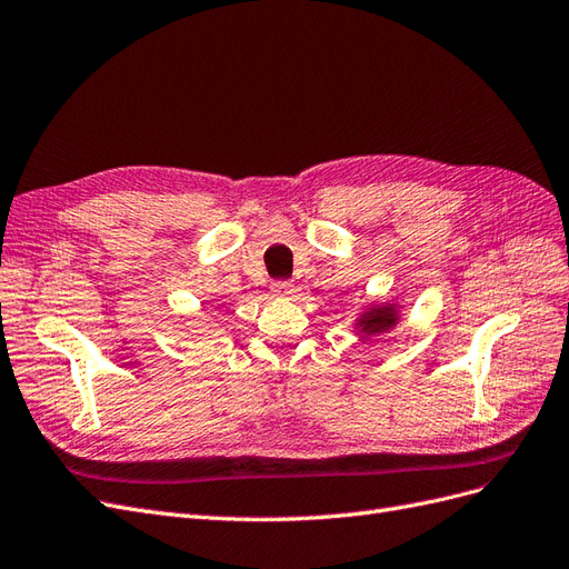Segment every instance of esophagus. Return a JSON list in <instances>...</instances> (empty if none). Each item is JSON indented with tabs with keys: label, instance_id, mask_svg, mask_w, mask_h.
<instances>
[{
	"label": "esophagus",
	"instance_id": "obj_1",
	"mask_svg": "<svg viewBox=\"0 0 569 569\" xmlns=\"http://www.w3.org/2000/svg\"><path fill=\"white\" fill-rule=\"evenodd\" d=\"M270 291L274 297H280V299H289V297H295V284L291 282H287V280H274L272 284H270Z\"/></svg>",
	"mask_w": 569,
	"mask_h": 569
}]
</instances>
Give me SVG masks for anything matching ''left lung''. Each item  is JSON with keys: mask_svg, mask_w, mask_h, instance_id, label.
Here are the masks:
<instances>
[{"mask_svg": "<svg viewBox=\"0 0 569 569\" xmlns=\"http://www.w3.org/2000/svg\"><path fill=\"white\" fill-rule=\"evenodd\" d=\"M396 322V311L393 306H385V308H372L368 316L360 318V332L363 335H377L385 332Z\"/></svg>", "mask_w": 569, "mask_h": 569, "instance_id": "1", "label": "left lung"}]
</instances>
